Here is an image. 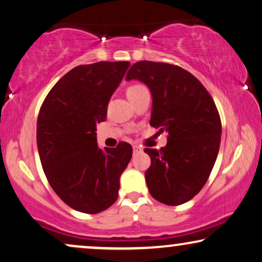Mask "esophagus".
Instances as JSON below:
<instances>
[{"label": "esophagus", "instance_id": "34e87169", "mask_svg": "<svg viewBox=\"0 0 262 262\" xmlns=\"http://www.w3.org/2000/svg\"><path fill=\"white\" fill-rule=\"evenodd\" d=\"M132 149H134V154L139 152V151H141V150H142L141 146H138V145H134V146H132Z\"/></svg>", "mask_w": 262, "mask_h": 262}]
</instances>
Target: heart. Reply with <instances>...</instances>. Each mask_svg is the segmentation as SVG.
I'll use <instances>...</instances> for the list:
<instances>
[{
	"label": "heart",
	"mask_w": 262,
	"mask_h": 262,
	"mask_svg": "<svg viewBox=\"0 0 262 262\" xmlns=\"http://www.w3.org/2000/svg\"><path fill=\"white\" fill-rule=\"evenodd\" d=\"M143 88H145V87H144V85H142V84H132V85H130V87L127 88L126 94L127 95L134 94V93H137V92H139Z\"/></svg>",
	"instance_id": "1"
}]
</instances>
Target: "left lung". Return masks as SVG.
Segmentation results:
<instances>
[{
  "instance_id": "left-lung-1",
  "label": "left lung",
  "mask_w": 262,
  "mask_h": 262,
  "mask_svg": "<svg viewBox=\"0 0 262 262\" xmlns=\"http://www.w3.org/2000/svg\"><path fill=\"white\" fill-rule=\"evenodd\" d=\"M148 85L152 96L150 125L167 132V145L144 149L151 160L145 171L150 194L166 205L191 200L206 184L221 144L222 124L206 88L191 73L173 64L141 60L126 81Z\"/></svg>"
}]
</instances>
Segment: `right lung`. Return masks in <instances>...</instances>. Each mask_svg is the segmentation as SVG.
<instances>
[{"label": "right lung", "mask_w": 262, "mask_h": 262, "mask_svg": "<svg viewBox=\"0 0 262 262\" xmlns=\"http://www.w3.org/2000/svg\"><path fill=\"white\" fill-rule=\"evenodd\" d=\"M128 67L130 62H98L74 68L53 85L39 111L42 169L56 194L80 212L99 213L116 203L120 175L131 160L128 143L102 150L95 132Z\"/></svg>", "instance_id": "add662e5"}]
</instances>
